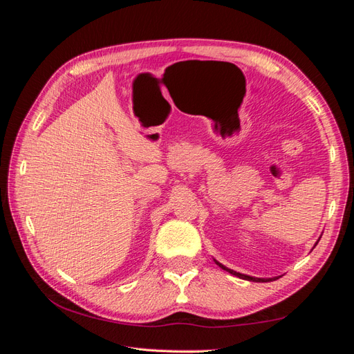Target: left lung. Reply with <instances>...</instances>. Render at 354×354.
<instances>
[{
    "label": "left lung",
    "mask_w": 354,
    "mask_h": 354,
    "mask_svg": "<svg viewBox=\"0 0 354 354\" xmlns=\"http://www.w3.org/2000/svg\"><path fill=\"white\" fill-rule=\"evenodd\" d=\"M317 242H319V241H317ZM317 242L315 243V246L317 245ZM315 246H313V248H315ZM214 261H216V264L220 266L223 270H226V272H229L230 274L238 276V277H241V279H245V281H251V282H272V281L279 279V276H274V277H254V276H248V274H243V273H239V272H234V270H232V269H227L226 266H223V264L218 263L217 260H214Z\"/></svg>",
    "instance_id": "left-lung-1"
}]
</instances>
